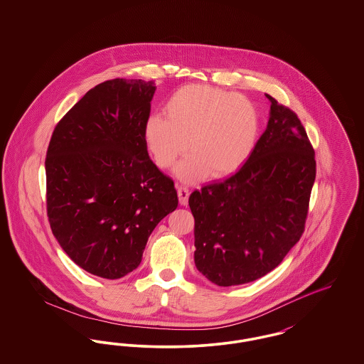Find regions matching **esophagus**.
Here are the masks:
<instances>
[{
    "mask_svg": "<svg viewBox=\"0 0 364 364\" xmlns=\"http://www.w3.org/2000/svg\"><path fill=\"white\" fill-rule=\"evenodd\" d=\"M177 195H178V202L181 206L188 205V196H190V190L186 187H178L177 188Z\"/></svg>",
    "mask_w": 364,
    "mask_h": 364,
    "instance_id": "obj_1",
    "label": "esophagus"
}]
</instances>
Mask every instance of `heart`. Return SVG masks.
Returning a JSON list of instances; mask_svg holds the SVG:
<instances>
[{
    "label": "heart",
    "mask_w": 364,
    "mask_h": 364,
    "mask_svg": "<svg viewBox=\"0 0 364 364\" xmlns=\"http://www.w3.org/2000/svg\"><path fill=\"white\" fill-rule=\"evenodd\" d=\"M165 114H151L144 124V141L159 168L173 166L188 147L174 174L193 184L208 174L225 177L242 168L259 136V113L248 98L205 85L176 90Z\"/></svg>",
    "instance_id": "heart-1"
}]
</instances>
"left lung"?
<instances>
[{
  "instance_id": "left-lung-1",
  "label": "left lung",
  "mask_w": 364,
  "mask_h": 364,
  "mask_svg": "<svg viewBox=\"0 0 364 364\" xmlns=\"http://www.w3.org/2000/svg\"><path fill=\"white\" fill-rule=\"evenodd\" d=\"M270 101L266 131L236 173L190 195L195 266L218 287L274 270L304 230L315 153L294 112Z\"/></svg>"
}]
</instances>
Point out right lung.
I'll return each mask as SVG.
<instances>
[{
	"mask_svg": "<svg viewBox=\"0 0 364 364\" xmlns=\"http://www.w3.org/2000/svg\"><path fill=\"white\" fill-rule=\"evenodd\" d=\"M156 88L140 79L91 88L49 143L53 235L70 259L98 277L134 272L154 228L178 205L173 180L150 159L143 135Z\"/></svg>",
	"mask_w": 364,
	"mask_h": 364,
	"instance_id": "1",
	"label": "right lung"
}]
</instances>
